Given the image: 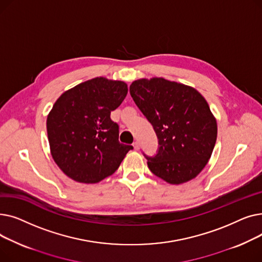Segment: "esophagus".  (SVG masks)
Returning <instances> with one entry per match:
<instances>
[{
  "label": "esophagus",
  "instance_id": "1",
  "mask_svg": "<svg viewBox=\"0 0 262 262\" xmlns=\"http://www.w3.org/2000/svg\"><path fill=\"white\" fill-rule=\"evenodd\" d=\"M133 146H134V148H135L136 150H138V149H139V147H140L139 142H138V141H135V142L133 143Z\"/></svg>",
  "mask_w": 262,
  "mask_h": 262
}]
</instances>
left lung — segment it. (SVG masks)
Returning a JSON list of instances; mask_svg holds the SVG:
<instances>
[{
    "instance_id": "left-lung-1",
    "label": "left lung",
    "mask_w": 262,
    "mask_h": 262,
    "mask_svg": "<svg viewBox=\"0 0 262 262\" xmlns=\"http://www.w3.org/2000/svg\"><path fill=\"white\" fill-rule=\"evenodd\" d=\"M129 92L158 139L157 154H143L150 172L173 185L199 175L212 154L217 134L216 121L201 93L161 77L135 80Z\"/></svg>"
}]
</instances>
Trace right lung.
Segmentation results:
<instances>
[{
  "label": "right lung",
  "mask_w": 262,
  "mask_h": 262,
  "mask_svg": "<svg viewBox=\"0 0 262 262\" xmlns=\"http://www.w3.org/2000/svg\"><path fill=\"white\" fill-rule=\"evenodd\" d=\"M127 85L96 77L66 91L47 120L54 161L73 181L99 183L114 174L133 149L119 141L110 114L125 99Z\"/></svg>",
  "instance_id": "add662e5"
}]
</instances>
